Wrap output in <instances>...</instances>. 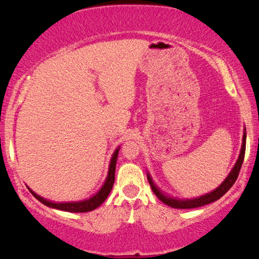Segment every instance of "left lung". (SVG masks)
I'll use <instances>...</instances> for the list:
<instances>
[{
  "label": "left lung",
  "instance_id": "left-lung-1",
  "mask_svg": "<svg viewBox=\"0 0 259 259\" xmlns=\"http://www.w3.org/2000/svg\"><path fill=\"white\" fill-rule=\"evenodd\" d=\"M245 139H247V134H245V129L243 131V137H242V146H241V151L238 157V161L235 162V164L233 166V169L231 170V172L229 174V176L225 178V181L223 182L221 185H219L216 190H213L212 192L207 193L202 196H199L196 199H185V200H181V199H176V198H170V196L165 195L164 193H162L159 187H157L154 183H153V179L151 177L150 174H147V179L148 183L152 187V191L154 192V194L159 198L162 202L165 203L169 207L176 208V209H192V208H199L202 207V205L209 204L211 202H214L218 199H221L225 193L230 190V188L233 186V184L235 183L236 178L239 176L241 165L243 163V159H244V153H245Z\"/></svg>",
  "mask_w": 259,
  "mask_h": 259
}]
</instances>
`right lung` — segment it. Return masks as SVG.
Segmentation results:
<instances>
[{"label": "right lung", "instance_id": "obj_1", "mask_svg": "<svg viewBox=\"0 0 259 259\" xmlns=\"http://www.w3.org/2000/svg\"><path fill=\"white\" fill-rule=\"evenodd\" d=\"M120 147H117L115 152L113 153L111 162H109V168H108V175L106 181H105L103 187L100 188L98 193H96L94 196H91L90 199H87L84 201H78V202H64V203H56L51 202V201H48L46 199L41 198L40 195H37L36 193H34L29 187H27L29 192L36 198L41 203H43L47 207L63 210V211H68V212H88L91 211V210H95L98 208L100 204H102L105 200L107 199V196L112 191L114 181H115V166H116V160L117 155H119Z\"/></svg>", "mask_w": 259, "mask_h": 259}]
</instances>
